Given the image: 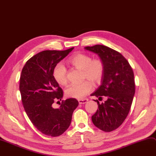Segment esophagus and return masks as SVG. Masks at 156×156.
I'll use <instances>...</instances> for the list:
<instances>
[{
  "mask_svg": "<svg viewBox=\"0 0 156 156\" xmlns=\"http://www.w3.org/2000/svg\"><path fill=\"white\" fill-rule=\"evenodd\" d=\"M88 100L87 99V98H85V99H80V100H78V102L80 104H84V103H87V101Z\"/></svg>",
  "mask_w": 156,
  "mask_h": 156,
  "instance_id": "obj_1",
  "label": "esophagus"
}]
</instances>
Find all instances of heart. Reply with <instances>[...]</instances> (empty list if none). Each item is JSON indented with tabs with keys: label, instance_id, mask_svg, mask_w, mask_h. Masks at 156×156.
Segmentation results:
<instances>
[{
	"label": "heart",
	"instance_id": "b5f03b06",
	"mask_svg": "<svg viewBox=\"0 0 156 156\" xmlns=\"http://www.w3.org/2000/svg\"><path fill=\"white\" fill-rule=\"evenodd\" d=\"M68 63L78 69L83 71L82 80L80 84H71L65 90L67 97L82 98L93 90V84H100L105 72V65L101 58H93L87 54L79 53L68 59ZM53 78L58 84L66 85L68 83L67 69L61 63H58L53 71Z\"/></svg>",
	"mask_w": 156,
	"mask_h": 156
}]
</instances>
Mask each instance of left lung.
Wrapping results in <instances>:
<instances>
[{"instance_id": "1", "label": "left lung", "mask_w": 156, "mask_h": 156, "mask_svg": "<svg viewBox=\"0 0 156 156\" xmlns=\"http://www.w3.org/2000/svg\"><path fill=\"white\" fill-rule=\"evenodd\" d=\"M85 49L97 53L105 65V72L101 85L93 92L100 101L98 109L91 120L94 125L104 132L119 128L129 113L136 91L134 74L128 61L119 52L103 45L87 46Z\"/></svg>"}]
</instances>
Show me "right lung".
I'll return each instance as SVG.
<instances>
[{"instance_id": "right-lung-1", "label": "right lung", "mask_w": 156, "mask_h": 156, "mask_svg": "<svg viewBox=\"0 0 156 156\" xmlns=\"http://www.w3.org/2000/svg\"><path fill=\"white\" fill-rule=\"evenodd\" d=\"M73 49L41 51L27 60L20 75L23 105L33 125L46 136L63 134L70 126L73 112L78 105L73 98L62 100L58 108L53 105L63 96V90L53 78V69Z\"/></svg>"}]
</instances>
